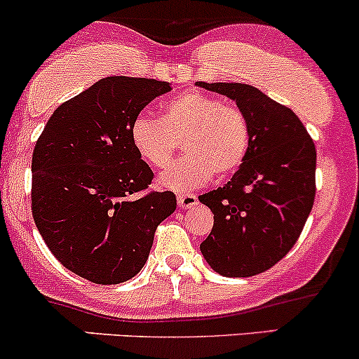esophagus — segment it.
Masks as SVG:
<instances>
[{"mask_svg":"<svg viewBox=\"0 0 359 359\" xmlns=\"http://www.w3.org/2000/svg\"><path fill=\"white\" fill-rule=\"evenodd\" d=\"M176 200H178L180 208H193L198 203V198H196V195H193V193H180Z\"/></svg>","mask_w":359,"mask_h":359,"instance_id":"esophagus-1","label":"esophagus"}]
</instances>
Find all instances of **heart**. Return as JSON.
<instances>
[{
  "label": "heart",
  "mask_w": 359,
  "mask_h": 359,
  "mask_svg": "<svg viewBox=\"0 0 359 359\" xmlns=\"http://www.w3.org/2000/svg\"><path fill=\"white\" fill-rule=\"evenodd\" d=\"M132 146L149 166H169L180 142L187 154L161 176L163 187L187 191L217 178L233 175L251 146L249 120L237 104L215 96L187 91L161 110V118L137 116L130 126Z\"/></svg>",
  "instance_id": "heart-1"
}]
</instances>
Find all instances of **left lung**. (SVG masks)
I'll list each match as a JSON object with an SVG mask.
<instances>
[{"instance_id":"left-lung-1","label":"left lung","mask_w":359,"mask_h":359,"mask_svg":"<svg viewBox=\"0 0 359 359\" xmlns=\"http://www.w3.org/2000/svg\"><path fill=\"white\" fill-rule=\"evenodd\" d=\"M196 86L233 100L251 127L243 166L225 187L198 196L213 213L200 251L220 275H259L288 255L307 222L316 198V146L299 116L251 84Z\"/></svg>"}]
</instances>
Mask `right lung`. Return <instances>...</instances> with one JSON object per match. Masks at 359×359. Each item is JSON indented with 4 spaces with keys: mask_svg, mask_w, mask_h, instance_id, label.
I'll return each mask as SVG.
<instances>
[{
    "mask_svg": "<svg viewBox=\"0 0 359 359\" xmlns=\"http://www.w3.org/2000/svg\"><path fill=\"white\" fill-rule=\"evenodd\" d=\"M169 90L166 81L108 76L57 107L35 144V225L55 259L91 283L134 278L158 225L176 210L175 193L149 190L154 172L130 140L142 108Z\"/></svg>",
    "mask_w": 359,
    "mask_h": 359,
    "instance_id": "obj_1",
    "label": "right lung"
}]
</instances>
